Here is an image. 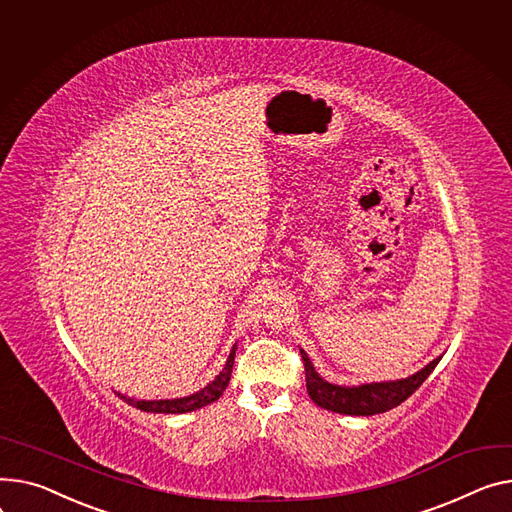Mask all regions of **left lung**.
<instances>
[{
  "instance_id": "obj_1",
  "label": "left lung",
  "mask_w": 512,
  "mask_h": 512,
  "mask_svg": "<svg viewBox=\"0 0 512 512\" xmlns=\"http://www.w3.org/2000/svg\"><path fill=\"white\" fill-rule=\"evenodd\" d=\"M300 354L306 370V391H309L311 399L319 407H323V410L346 414V416H374V414L393 410V407L403 403L430 377V372L440 362V358L432 360L428 366H424L410 379L391 381V383H372L362 387H337L323 381L315 372L309 356H306L302 350Z\"/></svg>"
}]
</instances>
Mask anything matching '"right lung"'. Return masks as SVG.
<instances>
[{"instance_id": "obj_1", "label": "right lung", "mask_w": 512, "mask_h": 512, "mask_svg": "<svg viewBox=\"0 0 512 512\" xmlns=\"http://www.w3.org/2000/svg\"><path fill=\"white\" fill-rule=\"evenodd\" d=\"M234 354H236V346L232 348L228 362L224 366V370L218 374L216 381L210 383L206 389H201L199 393H193L189 397H181V399H160V401H135L131 397L119 395L123 401H127L129 405L138 407L142 412H152V414H185V412H193L199 410V407L214 403L216 399H220V395L224 393V389L230 383V374H232V364H234Z\"/></svg>"}]
</instances>
